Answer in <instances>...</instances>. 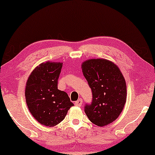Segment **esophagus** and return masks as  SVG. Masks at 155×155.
Listing matches in <instances>:
<instances>
[{"label": "esophagus", "instance_id": "1", "mask_svg": "<svg viewBox=\"0 0 155 155\" xmlns=\"http://www.w3.org/2000/svg\"><path fill=\"white\" fill-rule=\"evenodd\" d=\"M81 104H82V99L81 98L75 102V106H81Z\"/></svg>", "mask_w": 155, "mask_h": 155}]
</instances>
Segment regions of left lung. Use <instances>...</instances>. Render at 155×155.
I'll return each mask as SVG.
<instances>
[{"label":"left lung","mask_w":155,"mask_h":155,"mask_svg":"<svg viewBox=\"0 0 155 155\" xmlns=\"http://www.w3.org/2000/svg\"><path fill=\"white\" fill-rule=\"evenodd\" d=\"M83 75L92 92L84 112L93 124L108 125L120 116L127 99V87L118 66L106 59H90L81 64Z\"/></svg>","instance_id":"8db88e82"}]
</instances>
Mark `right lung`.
Wrapping results in <instances>:
<instances>
[{"instance_id":"1","label":"right lung","mask_w":155,"mask_h":155,"mask_svg":"<svg viewBox=\"0 0 155 155\" xmlns=\"http://www.w3.org/2000/svg\"><path fill=\"white\" fill-rule=\"evenodd\" d=\"M63 63L47 61L38 65L28 77L25 100L28 109L40 124L54 127L61 122L74 104L58 89Z\"/></svg>"}]
</instances>
